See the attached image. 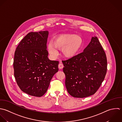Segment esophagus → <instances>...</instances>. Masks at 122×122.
<instances>
[{
    "label": "esophagus",
    "instance_id": "esophagus-1",
    "mask_svg": "<svg viewBox=\"0 0 122 122\" xmlns=\"http://www.w3.org/2000/svg\"><path fill=\"white\" fill-rule=\"evenodd\" d=\"M63 67H64V65H63V64L62 63H60L59 64V65H58V68L59 69H62L63 68Z\"/></svg>",
    "mask_w": 122,
    "mask_h": 122
}]
</instances>
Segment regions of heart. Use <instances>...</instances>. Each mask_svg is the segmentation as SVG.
I'll return each instance as SVG.
<instances>
[{"label":"heart","instance_id":"1","mask_svg":"<svg viewBox=\"0 0 122 122\" xmlns=\"http://www.w3.org/2000/svg\"><path fill=\"white\" fill-rule=\"evenodd\" d=\"M82 44V38L72 34H61L55 37L53 43L48 45V50L53 56L57 55L56 49L60 50L62 55L65 57L70 58L75 56Z\"/></svg>","mask_w":122,"mask_h":122}]
</instances>
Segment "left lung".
Segmentation results:
<instances>
[{
    "label": "left lung",
    "mask_w": 122,
    "mask_h": 122,
    "mask_svg": "<svg viewBox=\"0 0 122 122\" xmlns=\"http://www.w3.org/2000/svg\"><path fill=\"white\" fill-rule=\"evenodd\" d=\"M62 62L66 89L74 97L84 98L95 94L107 71L106 54L96 36L92 38L84 52Z\"/></svg>",
    "instance_id": "8db88e82"
}]
</instances>
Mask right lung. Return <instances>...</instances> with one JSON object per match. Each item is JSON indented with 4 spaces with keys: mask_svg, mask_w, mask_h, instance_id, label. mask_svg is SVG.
Returning a JSON list of instances; mask_svg holds the SVG:
<instances>
[{
    "mask_svg": "<svg viewBox=\"0 0 122 122\" xmlns=\"http://www.w3.org/2000/svg\"><path fill=\"white\" fill-rule=\"evenodd\" d=\"M47 31L30 32L20 41L15 52L14 76L20 89L36 97L47 91L53 76L58 71L59 61L47 56Z\"/></svg>",
    "mask_w": 122,
    "mask_h": 122,
    "instance_id": "1",
    "label": "right lung"
}]
</instances>
